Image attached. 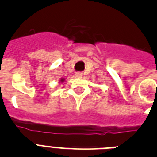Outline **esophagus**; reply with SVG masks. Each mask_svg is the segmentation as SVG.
<instances>
[{
    "label": "esophagus",
    "instance_id": "obj_1",
    "mask_svg": "<svg viewBox=\"0 0 157 157\" xmlns=\"http://www.w3.org/2000/svg\"><path fill=\"white\" fill-rule=\"evenodd\" d=\"M83 75V74L82 73V72H76L75 73V76L76 77H78V78H80V77H82V76Z\"/></svg>",
    "mask_w": 157,
    "mask_h": 157
}]
</instances>
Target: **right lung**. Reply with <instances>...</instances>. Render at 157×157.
<instances>
[{"instance_id":"right-lung-1","label":"right lung","mask_w":157,"mask_h":157,"mask_svg":"<svg viewBox=\"0 0 157 157\" xmlns=\"http://www.w3.org/2000/svg\"><path fill=\"white\" fill-rule=\"evenodd\" d=\"M64 78H60V80H59V82H64Z\"/></svg>"}]
</instances>
